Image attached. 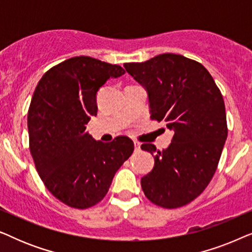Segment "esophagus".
<instances>
[{"label": "esophagus", "mask_w": 252, "mask_h": 252, "mask_svg": "<svg viewBox=\"0 0 252 252\" xmlns=\"http://www.w3.org/2000/svg\"><path fill=\"white\" fill-rule=\"evenodd\" d=\"M134 147H135V150L139 151L141 149V144L140 142H137V141H134Z\"/></svg>", "instance_id": "1"}]
</instances>
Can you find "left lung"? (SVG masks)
I'll return each mask as SVG.
<instances>
[{"label": "left lung", "mask_w": 252, "mask_h": 252, "mask_svg": "<svg viewBox=\"0 0 252 252\" xmlns=\"http://www.w3.org/2000/svg\"><path fill=\"white\" fill-rule=\"evenodd\" d=\"M124 66L147 91L150 118L164 120L174 132L166 149L141 146L155 158L141 187L154 204L180 208L202 194L218 166L227 139L221 93L201 63L181 55L161 54Z\"/></svg>", "instance_id": "obj_1"}]
</instances>
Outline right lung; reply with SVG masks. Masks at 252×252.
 <instances>
[{"label":"right lung","mask_w":252,"mask_h":252,"mask_svg":"<svg viewBox=\"0 0 252 252\" xmlns=\"http://www.w3.org/2000/svg\"><path fill=\"white\" fill-rule=\"evenodd\" d=\"M124 73L119 65L77 56L47 71L34 91L27 116L31 154L48 190L71 208L101 202L134 150L127 136L105 143L86 132L97 115L98 89Z\"/></svg>","instance_id":"add662e5"}]
</instances>
